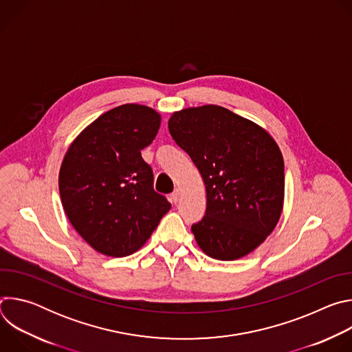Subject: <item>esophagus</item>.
Listing matches in <instances>:
<instances>
[{"mask_svg":"<svg viewBox=\"0 0 352 352\" xmlns=\"http://www.w3.org/2000/svg\"><path fill=\"white\" fill-rule=\"evenodd\" d=\"M179 189H175L173 193H171V200H173V204H178V200H179Z\"/></svg>","mask_w":352,"mask_h":352,"instance_id":"1","label":"esophagus"}]
</instances>
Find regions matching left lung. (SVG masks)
<instances>
[{"label": "left lung", "mask_w": 352, "mask_h": 352, "mask_svg": "<svg viewBox=\"0 0 352 352\" xmlns=\"http://www.w3.org/2000/svg\"><path fill=\"white\" fill-rule=\"evenodd\" d=\"M168 131L206 185V213L192 226L200 249L217 261L252 252L283 210L284 160L274 139L255 122L213 104L174 113Z\"/></svg>", "instance_id": "8db88e82"}]
</instances>
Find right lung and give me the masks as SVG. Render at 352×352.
Instances as JSON below:
<instances>
[{
	"label": "right lung",
	"mask_w": 352,
	"mask_h": 352,
	"mask_svg": "<svg viewBox=\"0 0 352 352\" xmlns=\"http://www.w3.org/2000/svg\"><path fill=\"white\" fill-rule=\"evenodd\" d=\"M162 117L140 104L118 106L86 126L60 170L64 210L97 252L128 256L152 235L171 209L153 189V170L140 150L156 138Z\"/></svg>",
	"instance_id": "right-lung-1"
}]
</instances>
